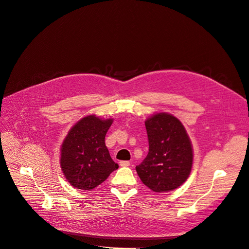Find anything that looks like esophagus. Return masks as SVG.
Returning a JSON list of instances; mask_svg holds the SVG:
<instances>
[{
    "label": "esophagus",
    "mask_w": 249,
    "mask_h": 249,
    "mask_svg": "<svg viewBox=\"0 0 249 249\" xmlns=\"http://www.w3.org/2000/svg\"><path fill=\"white\" fill-rule=\"evenodd\" d=\"M120 165H121V166H129V165H130V161H128V160H122V161H120Z\"/></svg>",
    "instance_id": "34e87169"
}]
</instances>
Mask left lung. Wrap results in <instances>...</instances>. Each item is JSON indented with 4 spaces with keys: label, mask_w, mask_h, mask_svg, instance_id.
Listing matches in <instances>:
<instances>
[{
    "label": "left lung",
    "mask_w": 249,
    "mask_h": 249,
    "mask_svg": "<svg viewBox=\"0 0 249 249\" xmlns=\"http://www.w3.org/2000/svg\"><path fill=\"white\" fill-rule=\"evenodd\" d=\"M149 153L136 166L143 183L155 192H168L188 178L193 151L189 137L174 116L158 113L146 122Z\"/></svg>",
    "instance_id": "left-lung-1"
}]
</instances>
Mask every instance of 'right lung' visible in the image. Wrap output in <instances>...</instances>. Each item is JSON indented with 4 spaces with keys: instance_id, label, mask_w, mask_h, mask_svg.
<instances>
[{
    "instance_id": "right-lung-1",
    "label": "right lung",
    "mask_w": 249,
    "mask_h": 249,
    "mask_svg": "<svg viewBox=\"0 0 249 249\" xmlns=\"http://www.w3.org/2000/svg\"><path fill=\"white\" fill-rule=\"evenodd\" d=\"M112 119L89 115L70 130L61 148V167L71 185L90 190L118 168L105 146V135Z\"/></svg>"
}]
</instances>
